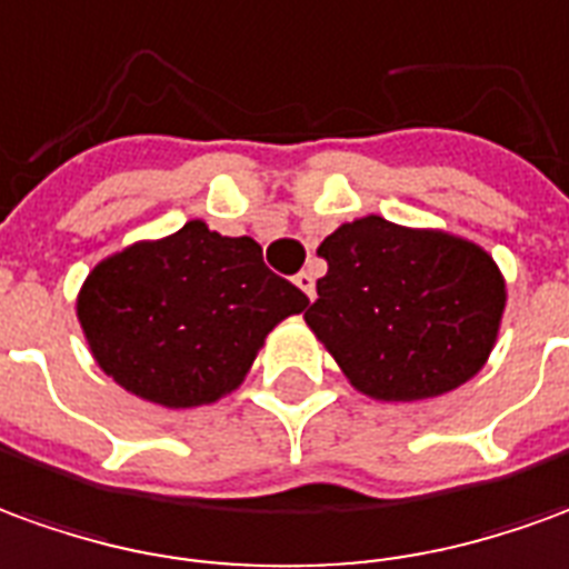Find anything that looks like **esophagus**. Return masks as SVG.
<instances>
[{"label": "esophagus", "instance_id": "obj_1", "mask_svg": "<svg viewBox=\"0 0 569 569\" xmlns=\"http://www.w3.org/2000/svg\"><path fill=\"white\" fill-rule=\"evenodd\" d=\"M293 281H297V288H300L309 300H316V276H312V272H306L303 269V272L293 278Z\"/></svg>", "mask_w": 569, "mask_h": 569}]
</instances>
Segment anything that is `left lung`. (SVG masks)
<instances>
[{
	"label": "left lung",
	"mask_w": 569,
	"mask_h": 569,
	"mask_svg": "<svg viewBox=\"0 0 569 569\" xmlns=\"http://www.w3.org/2000/svg\"><path fill=\"white\" fill-rule=\"evenodd\" d=\"M318 253L328 276L303 318L358 392L422 401L485 368L506 309L485 248L370 213L330 232Z\"/></svg>",
	"instance_id": "obj_1"
}]
</instances>
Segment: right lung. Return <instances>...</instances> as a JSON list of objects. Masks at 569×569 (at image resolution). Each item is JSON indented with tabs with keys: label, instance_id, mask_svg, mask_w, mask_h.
<instances>
[{
	"label": "right lung",
	"instance_id": "right-lung-1",
	"mask_svg": "<svg viewBox=\"0 0 569 569\" xmlns=\"http://www.w3.org/2000/svg\"><path fill=\"white\" fill-rule=\"evenodd\" d=\"M306 306L300 288L266 269L257 241L189 220L100 260L76 312L107 377L177 410L239 389L266 333Z\"/></svg>",
	"mask_w": 569,
	"mask_h": 569
}]
</instances>
